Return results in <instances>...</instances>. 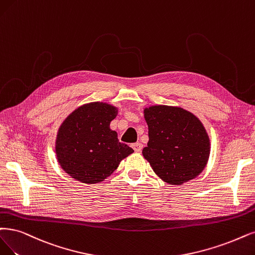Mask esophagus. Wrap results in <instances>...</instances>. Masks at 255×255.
<instances>
[{"label": "esophagus", "mask_w": 255, "mask_h": 255, "mask_svg": "<svg viewBox=\"0 0 255 255\" xmlns=\"http://www.w3.org/2000/svg\"><path fill=\"white\" fill-rule=\"evenodd\" d=\"M132 148L134 149L135 152H140L143 149V145L140 143H134V144H132Z\"/></svg>", "instance_id": "1"}]
</instances>
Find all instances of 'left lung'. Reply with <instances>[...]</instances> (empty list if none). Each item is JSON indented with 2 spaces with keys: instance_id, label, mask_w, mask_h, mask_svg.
Wrapping results in <instances>:
<instances>
[{
  "instance_id": "1",
  "label": "left lung",
  "mask_w": 255,
  "mask_h": 255,
  "mask_svg": "<svg viewBox=\"0 0 255 255\" xmlns=\"http://www.w3.org/2000/svg\"><path fill=\"white\" fill-rule=\"evenodd\" d=\"M149 140L143 155L165 183L183 185L199 175L210 154V139L202 122L181 107L144 109Z\"/></svg>"
}]
</instances>
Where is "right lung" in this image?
Wrapping results in <instances>:
<instances>
[{
	"label": "right lung",
	"instance_id": "right-lung-1",
	"mask_svg": "<svg viewBox=\"0 0 255 255\" xmlns=\"http://www.w3.org/2000/svg\"><path fill=\"white\" fill-rule=\"evenodd\" d=\"M117 116V107L93 102L77 108L62 123L55 140L56 158L74 180L85 184L103 182L133 152L110 129V122Z\"/></svg>",
	"mask_w": 255,
	"mask_h": 255
}]
</instances>
